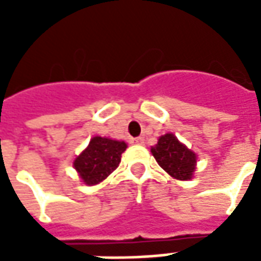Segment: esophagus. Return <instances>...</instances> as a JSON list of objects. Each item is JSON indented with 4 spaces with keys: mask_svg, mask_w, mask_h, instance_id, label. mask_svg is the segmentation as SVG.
Instances as JSON below:
<instances>
[{
    "mask_svg": "<svg viewBox=\"0 0 261 261\" xmlns=\"http://www.w3.org/2000/svg\"><path fill=\"white\" fill-rule=\"evenodd\" d=\"M144 142H145V140H144L142 137H136V138H131V144H134V145H144Z\"/></svg>",
    "mask_w": 261,
    "mask_h": 261,
    "instance_id": "obj_1",
    "label": "esophagus"
}]
</instances>
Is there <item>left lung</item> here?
Returning <instances> with one entry per match:
<instances>
[{"mask_svg":"<svg viewBox=\"0 0 261 261\" xmlns=\"http://www.w3.org/2000/svg\"><path fill=\"white\" fill-rule=\"evenodd\" d=\"M151 152L159 166L172 177L179 180L192 179L196 169V153L183 145L173 134L161 137L158 144L151 148Z\"/></svg>","mask_w":261,"mask_h":261,"instance_id":"obj_1","label":"left lung"}]
</instances>
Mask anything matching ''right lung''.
<instances>
[{
    "label": "right lung",
    "mask_w": 261,
    "mask_h": 261,
    "mask_svg": "<svg viewBox=\"0 0 261 261\" xmlns=\"http://www.w3.org/2000/svg\"><path fill=\"white\" fill-rule=\"evenodd\" d=\"M127 144L123 141L93 137L89 145L74 161V168L86 185H97L105 180L120 164Z\"/></svg>",
    "instance_id": "obj_1"
}]
</instances>
